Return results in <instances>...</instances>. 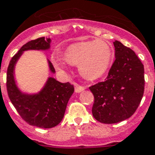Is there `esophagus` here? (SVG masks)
I'll list each match as a JSON object with an SVG mask.
<instances>
[{"mask_svg": "<svg viewBox=\"0 0 155 155\" xmlns=\"http://www.w3.org/2000/svg\"><path fill=\"white\" fill-rule=\"evenodd\" d=\"M84 89H85V88H84V86L79 85V84H77V85L75 86V93H80V92H82V91H84Z\"/></svg>", "mask_w": 155, "mask_h": 155, "instance_id": "obj_1", "label": "esophagus"}]
</instances>
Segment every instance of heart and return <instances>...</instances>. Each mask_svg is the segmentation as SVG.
<instances>
[{
    "label": "heart",
    "instance_id": "1",
    "mask_svg": "<svg viewBox=\"0 0 155 155\" xmlns=\"http://www.w3.org/2000/svg\"><path fill=\"white\" fill-rule=\"evenodd\" d=\"M112 57L111 47L103 41H90L74 44L66 50L65 58L54 55L53 62L59 70H66L67 64L78 66L83 77L93 80L103 75Z\"/></svg>",
    "mask_w": 155,
    "mask_h": 155
}]
</instances>
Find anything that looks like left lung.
Listing matches in <instances>:
<instances>
[{
	"label": "left lung",
	"instance_id": "8db88e82",
	"mask_svg": "<svg viewBox=\"0 0 155 155\" xmlns=\"http://www.w3.org/2000/svg\"><path fill=\"white\" fill-rule=\"evenodd\" d=\"M115 60L103 82L89 87L94 96L93 117L102 124H115L132 116L142 99L144 66L135 52L114 42Z\"/></svg>",
	"mask_w": 155,
	"mask_h": 155
}]
</instances>
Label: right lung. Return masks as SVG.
Listing matches in <instances>:
<instances>
[{
    "mask_svg": "<svg viewBox=\"0 0 155 155\" xmlns=\"http://www.w3.org/2000/svg\"><path fill=\"white\" fill-rule=\"evenodd\" d=\"M50 41L49 38L40 37L22 45L10 60L6 75L7 93L18 113L28 124L42 128L54 127L62 121L68 101L75 90L74 85L69 82L61 83L49 77L38 94H24L15 84L14 70L22 52L29 49H48L50 47ZM49 65L52 72H55L54 66L49 61Z\"/></svg>",
    "mask_w": 155,
    "mask_h": 155,
    "instance_id": "add662e5",
    "label": "right lung"
}]
</instances>
